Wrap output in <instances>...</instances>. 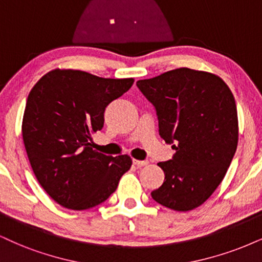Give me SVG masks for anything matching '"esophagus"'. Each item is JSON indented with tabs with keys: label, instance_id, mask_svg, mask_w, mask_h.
Here are the masks:
<instances>
[{
	"label": "esophagus",
	"instance_id": "esophagus-1",
	"mask_svg": "<svg viewBox=\"0 0 262 262\" xmlns=\"http://www.w3.org/2000/svg\"><path fill=\"white\" fill-rule=\"evenodd\" d=\"M134 164L135 165H137V166H146V165H148V160H137V159H134Z\"/></svg>",
	"mask_w": 262,
	"mask_h": 262
}]
</instances>
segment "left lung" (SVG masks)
<instances>
[{
    "mask_svg": "<svg viewBox=\"0 0 262 262\" xmlns=\"http://www.w3.org/2000/svg\"><path fill=\"white\" fill-rule=\"evenodd\" d=\"M136 85L154 105L159 135L176 150L158 163L165 180L151 192L159 204L189 211L222 182L238 144L234 97L221 77L188 68L170 70Z\"/></svg>",
    "mask_w": 262,
    "mask_h": 262,
    "instance_id": "1",
    "label": "left lung"
}]
</instances>
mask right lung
<instances>
[{
  "instance_id": "obj_1",
  "label": "right lung",
  "mask_w": 262,
  "mask_h": 262,
  "mask_svg": "<svg viewBox=\"0 0 262 262\" xmlns=\"http://www.w3.org/2000/svg\"><path fill=\"white\" fill-rule=\"evenodd\" d=\"M134 79H104L81 70L54 69L29 93L21 134L35 176L58 204L86 210L115 192L130 170L127 154L105 156L92 148L109 103Z\"/></svg>"
}]
</instances>
